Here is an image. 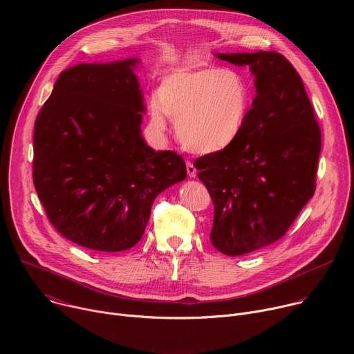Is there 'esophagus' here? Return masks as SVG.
I'll return each instance as SVG.
<instances>
[{
	"label": "esophagus",
	"mask_w": 354,
	"mask_h": 354,
	"mask_svg": "<svg viewBox=\"0 0 354 354\" xmlns=\"http://www.w3.org/2000/svg\"><path fill=\"white\" fill-rule=\"evenodd\" d=\"M186 171H187V175H189L190 178H194V176H196V174H197V171H196L194 165H193L190 161H187V162H186Z\"/></svg>",
	"instance_id": "obj_1"
}]
</instances>
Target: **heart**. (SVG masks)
<instances>
[{"label":"heart","instance_id":"obj_1","mask_svg":"<svg viewBox=\"0 0 354 354\" xmlns=\"http://www.w3.org/2000/svg\"><path fill=\"white\" fill-rule=\"evenodd\" d=\"M250 108V88L238 71L207 67L164 77L157 102L149 106V120L151 127L162 133L167 114L175 120V133L185 149L214 154L238 140Z\"/></svg>","mask_w":354,"mask_h":354}]
</instances>
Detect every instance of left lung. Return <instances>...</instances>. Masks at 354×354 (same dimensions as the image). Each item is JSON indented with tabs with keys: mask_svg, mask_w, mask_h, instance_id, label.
<instances>
[{
	"mask_svg": "<svg viewBox=\"0 0 354 354\" xmlns=\"http://www.w3.org/2000/svg\"><path fill=\"white\" fill-rule=\"evenodd\" d=\"M216 56L249 66L257 78L238 140L193 162L214 205L212 243L239 257L280 239L314 196L321 129L299 74L283 55Z\"/></svg>",
	"mask_w": 354,
	"mask_h": 354,
	"instance_id": "1",
	"label": "left lung"
}]
</instances>
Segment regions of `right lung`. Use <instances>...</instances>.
Here are the masks:
<instances>
[{
	"label": "right lung",
	"mask_w": 354,
	"mask_h": 354,
	"mask_svg": "<svg viewBox=\"0 0 354 354\" xmlns=\"http://www.w3.org/2000/svg\"><path fill=\"white\" fill-rule=\"evenodd\" d=\"M136 59L64 70L35 120L33 185L64 238L100 252L133 248L156 197L186 178L175 151L141 137Z\"/></svg>",
	"instance_id": "right-lung-1"
}]
</instances>
